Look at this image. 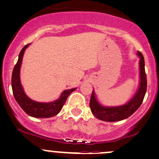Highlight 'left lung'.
<instances>
[{"label":"left lung","instance_id":"left-lung-1","mask_svg":"<svg viewBox=\"0 0 159 159\" xmlns=\"http://www.w3.org/2000/svg\"><path fill=\"white\" fill-rule=\"evenodd\" d=\"M139 60V85L134 96L126 104L118 106H105L100 104L92 91L90 109L96 118L106 122H116L128 118L141 106L147 90V78L144 70V59L141 52H138Z\"/></svg>","mask_w":159,"mask_h":159}]
</instances>
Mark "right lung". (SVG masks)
Returning <instances> with one entry per match:
<instances>
[{
  "label": "right lung",
  "instance_id": "obj_1",
  "mask_svg": "<svg viewBox=\"0 0 159 159\" xmlns=\"http://www.w3.org/2000/svg\"><path fill=\"white\" fill-rule=\"evenodd\" d=\"M30 44H27L23 47L18 56V60L13 69L11 77V86L13 95L15 100L18 103L21 109L32 117L35 118H50L57 115L61 112V109L64 106L67 97L74 91L76 90V88L64 90L61 93V96L57 100L50 102H40L31 99L27 96L24 92L22 85L20 80V69L22 63L23 55L25 51Z\"/></svg>",
  "mask_w": 159,
  "mask_h": 159
}]
</instances>
